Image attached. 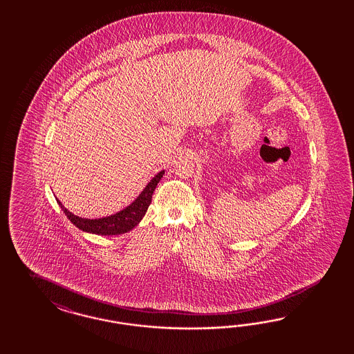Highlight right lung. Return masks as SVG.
<instances>
[{"label": "right lung", "mask_w": 354, "mask_h": 354, "mask_svg": "<svg viewBox=\"0 0 354 354\" xmlns=\"http://www.w3.org/2000/svg\"><path fill=\"white\" fill-rule=\"evenodd\" d=\"M165 171L158 172L149 184L145 187V189L141 192L139 197L127 206L124 210L119 212L117 214L100 218V219H86V218H79L76 215L70 213L64 205L61 204L58 200L57 203L64 210L66 216L71 221V223L86 232L96 234V235H119L131 231L135 225H138L142 216L147 213L150 203H151V196L157 187V184L161 180Z\"/></svg>", "instance_id": "1"}]
</instances>
